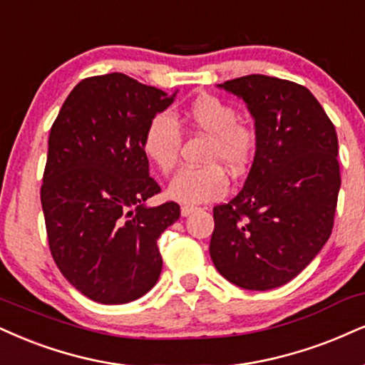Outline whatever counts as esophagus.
<instances>
[{"mask_svg":"<svg viewBox=\"0 0 365 365\" xmlns=\"http://www.w3.org/2000/svg\"><path fill=\"white\" fill-rule=\"evenodd\" d=\"M192 211H196L195 206H182V208H181V215H182V217H190Z\"/></svg>","mask_w":365,"mask_h":365,"instance_id":"esophagus-1","label":"esophagus"}]
</instances>
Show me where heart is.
Segmentation results:
<instances>
[{
    "label": "heart",
    "mask_w": 365,
    "mask_h": 365,
    "mask_svg": "<svg viewBox=\"0 0 365 365\" xmlns=\"http://www.w3.org/2000/svg\"><path fill=\"white\" fill-rule=\"evenodd\" d=\"M184 123L208 135L205 160L210 165L200 169H181L170 179L168 196L182 205H200L227 195L228 178L217 164L233 174L242 173L255 148V133L238 123L237 110L211 94L197 96L184 110ZM143 154L160 173L174 169L181 148V132L168 113H157L147 123L142 137Z\"/></svg>",
    "instance_id": "obj_1"
}]
</instances>
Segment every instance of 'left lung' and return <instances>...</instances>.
<instances>
[{
  "label": "left lung",
  "mask_w": 365,
  "mask_h": 365,
  "mask_svg": "<svg viewBox=\"0 0 365 365\" xmlns=\"http://www.w3.org/2000/svg\"><path fill=\"white\" fill-rule=\"evenodd\" d=\"M217 86L247 105L255 155L242 191L213 208L210 255L232 284L274 289L330 238L341 182L336 132L309 89L291 81L250 74Z\"/></svg>",
  "instance_id": "obj_1"
}]
</instances>
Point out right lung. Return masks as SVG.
<instances>
[{
	"instance_id": "add662e5",
	"label": "right lung",
	"mask_w": 365,
	"mask_h": 365,
	"mask_svg": "<svg viewBox=\"0 0 365 365\" xmlns=\"http://www.w3.org/2000/svg\"><path fill=\"white\" fill-rule=\"evenodd\" d=\"M175 94L121 73L94 76L71 91L51 128L40 191L48 245L62 276L96 303H130L159 281L157 240L181 208L147 205L160 187L142 137Z\"/></svg>"
}]
</instances>
